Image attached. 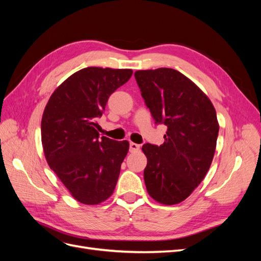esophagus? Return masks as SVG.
I'll use <instances>...</instances> for the list:
<instances>
[{
	"label": "esophagus",
	"instance_id": "esophagus-1",
	"mask_svg": "<svg viewBox=\"0 0 261 261\" xmlns=\"http://www.w3.org/2000/svg\"><path fill=\"white\" fill-rule=\"evenodd\" d=\"M139 149H140V146H139V145H137V144H135V143H130V144H129V151H130V152H136V151H138Z\"/></svg>",
	"mask_w": 261,
	"mask_h": 261
}]
</instances>
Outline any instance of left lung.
<instances>
[{
  "label": "left lung",
  "mask_w": 261,
  "mask_h": 261,
  "mask_svg": "<svg viewBox=\"0 0 261 261\" xmlns=\"http://www.w3.org/2000/svg\"><path fill=\"white\" fill-rule=\"evenodd\" d=\"M135 78L155 124L168 127L161 146H143L148 194L162 204L179 203L201 183L215 155V107L198 86L173 68L137 70Z\"/></svg>",
  "instance_id": "left-lung-1"
}]
</instances>
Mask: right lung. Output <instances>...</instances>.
I'll return each instance as SVG.
<instances>
[{
  "label": "right lung",
  "mask_w": 261,
  "mask_h": 261,
  "mask_svg": "<svg viewBox=\"0 0 261 261\" xmlns=\"http://www.w3.org/2000/svg\"><path fill=\"white\" fill-rule=\"evenodd\" d=\"M132 74V69L83 68L63 82L45 106L41 141L46 162L84 204H98L114 192L129 144L99 139L97 120L109 97Z\"/></svg>",
  "instance_id": "add662e5"
}]
</instances>
